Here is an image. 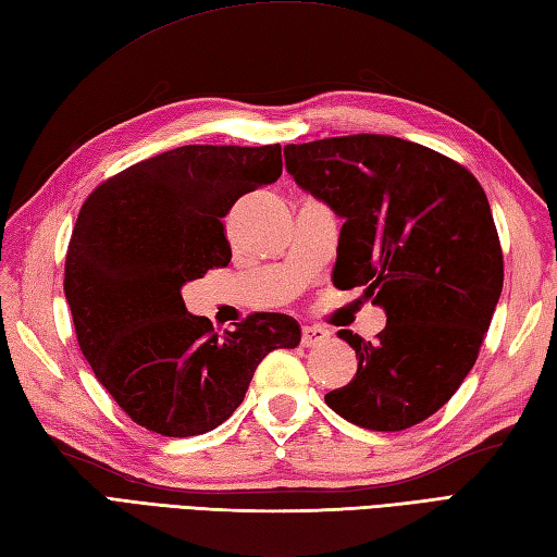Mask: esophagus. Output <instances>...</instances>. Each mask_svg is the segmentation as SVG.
Masks as SVG:
<instances>
[{
	"mask_svg": "<svg viewBox=\"0 0 557 557\" xmlns=\"http://www.w3.org/2000/svg\"><path fill=\"white\" fill-rule=\"evenodd\" d=\"M330 339V333L323 327H315V325H304L301 330V345L304 347H315V345H323V342Z\"/></svg>",
	"mask_w": 557,
	"mask_h": 557,
	"instance_id": "esophagus-1",
	"label": "esophagus"
}]
</instances>
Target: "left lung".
<instances>
[{"mask_svg": "<svg viewBox=\"0 0 557 557\" xmlns=\"http://www.w3.org/2000/svg\"><path fill=\"white\" fill-rule=\"evenodd\" d=\"M287 172L345 220L333 282L363 287L385 330L357 351L351 383L325 395L342 419L405 431L457 393L476 363L503 292L488 198L455 160L405 138L357 134L285 146Z\"/></svg>", "mask_w": 557, "mask_h": 557, "instance_id": "obj_1", "label": "left lung"}]
</instances>
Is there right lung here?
I'll return each mask as SVG.
<instances>
[{"instance_id": "1", "label": "right lung", "mask_w": 557, "mask_h": 557, "mask_svg": "<svg viewBox=\"0 0 557 557\" xmlns=\"http://www.w3.org/2000/svg\"><path fill=\"white\" fill-rule=\"evenodd\" d=\"M280 174L277 144L182 146L114 174L83 203L64 268L78 347L144 429L168 437L218 429L258 363L301 342L285 313H253L218 335L182 299L186 282L230 263L222 218Z\"/></svg>"}]
</instances>
